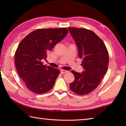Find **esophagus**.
<instances>
[{
	"instance_id": "obj_1",
	"label": "esophagus",
	"mask_w": 126,
	"mask_h": 126,
	"mask_svg": "<svg viewBox=\"0 0 126 126\" xmlns=\"http://www.w3.org/2000/svg\"><path fill=\"white\" fill-rule=\"evenodd\" d=\"M60 72H61V74H65V73H68V71H66V70H61V71H60Z\"/></svg>"
}]
</instances>
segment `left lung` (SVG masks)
Listing matches in <instances>:
<instances>
[{"label":"left lung","mask_w":126,"mask_h":126,"mask_svg":"<svg viewBox=\"0 0 126 126\" xmlns=\"http://www.w3.org/2000/svg\"><path fill=\"white\" fill-rule=\"evenodd\" d=\"M76 43L79 55L82 58L81 73L72 70L75 80L70 83L73 92L79 95L91 93L100 83L107 73L109 54L105 44L92 31L83 28H68Z\"/></svg>","instance_id":"8db88e82"}]
</instances>
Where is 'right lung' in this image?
Returning a JSON list of instances; mask_svg holds the SVG:
<instances>
[{"label":"right lung","instance_id":"right-lung-1","mask_svg":"<svg viewBox=\"0 0 126 126\" xmlns=\"http://www.w3.org/2000/svg\"><path fill=\"white\" fill-rule=\"evenodd\" d=\"M65 28L39 29L28 34L19 44L15 55L16 69L29 90L42 94L51 89L60 71L43 65L47 53L68 33Z\"/></svg>","mask_w":126,"mask_h":126}]
</instances>
